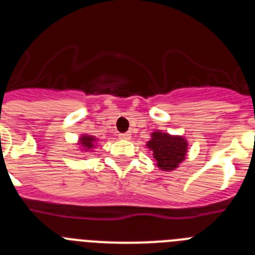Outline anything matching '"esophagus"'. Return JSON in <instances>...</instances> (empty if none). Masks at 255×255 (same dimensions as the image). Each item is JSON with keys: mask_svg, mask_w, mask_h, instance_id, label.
Returning a JSON list of instances; mask_svg holds the SVG:
<instances>
[{"mask_svg": "<svg viewBox=\"0 0 255 255\" xmlns=\"http://www.w3.org/2000/svg\"><path fill=\"white\" fill-rule=\"evenodd\" d=\"M130 138H131V134H129V132H126V134H120V139H123V140H129Z\"/></svg>", "mask_w": 255, "mask_h": 255, "instance_id": "34e87169", "label": "esophagus"}]
</instances>
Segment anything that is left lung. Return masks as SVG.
<instances>
[{
	"instance_id": "8db88e82",
	"label": "left lung",
	"mask_w": 255,
	"mask_h": 255,
	"mask_svg": "<svg viewBox=\"0 0 255 255\" xmlns=\"http://www.w3.org/2000/svg\"><path fill=\"white\" fill-rule=\"evenodd\" d=\"M188 140L182 135H171L162 130L150 132L145 148L153 153L155 166L161 171H175L188 155Z\"/></svg>"
}]
</instances>
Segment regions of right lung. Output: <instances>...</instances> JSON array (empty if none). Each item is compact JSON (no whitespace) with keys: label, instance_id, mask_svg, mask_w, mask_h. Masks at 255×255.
<instances>
[{"label":"right lung","instance_id":"add662e5","mask_svg":"<svg viewBox=\"0 0 255 255\" xmlns=\"http://www.w3.org/2000/svg\"><path fill=\"white\" fill-rule=\"evenodd\" d=\"M78 148L82 153L93 152L98 145V138L91 134H82L78 139Z\"/></svg>","mask_w":255,"mask_h":255}]
</instances>
